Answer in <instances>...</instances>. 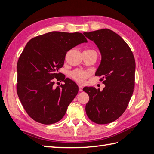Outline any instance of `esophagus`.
<instances>
[{
  "label": "esophagus",
  "mask_w": 154,
  "mask_h": 154,
  "mask_svg": "<svg viewBox=\"0 0 154 154\" xmlns=\"http://www.w3.org/2000/svg\"><path fill=\"white\" fill-rule=\"evenodd\" d=\"M78 87H79V91L82 92L83 91V87L82 85H79Z\"/></svg>",
  "instance_id": "34e87169"
}]
</instances>
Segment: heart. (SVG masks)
<instances>
[{
  "label": "heart",
  "instance_id": "heart-1",
  "mask_svg": "<svg viewBox=\"0 0 154 154\" xmlns=\"http://www.w3.org/2000/svg\"><path fill=\"white\" fill-rule=\"evenodd\" d=\"M69 75L73 80L78 82V83H83L85 82L86 79L90 76V74L87 72L83 71L82 70L76 69L70 72Z\"/></svg>",
  "mask_w": 154,
  "mask_h": 154
}]
</instances>
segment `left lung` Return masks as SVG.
<instances>
[{
    "instance_id": "8db88e82",
    "label": "left lung",
    "mask_w": 154,
    "mask_h": 154,
    "mask_svg": "<svg viewBox=\"0 0 154 154\" xmlns=\"http://www.w3.org/2000/svg\"><path fill=\"white\" fill-rule=\"evenodd\" d=\"M83 34L99 48L101 61L95 75L101 76L100 80L105 85L102 91L93 87L83 88L89 96L86 114L95 123H110L124 113L132 96L136 69L134 54L122 37L110 29Z\"/></svg>"
}]
</instances>
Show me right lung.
I'll use <instances>...</instances> for the list:
<instances>
[{"instance_id":"1","label":"right lung","mask_w":154,"mask_h":154,"mask_svg":"<svg viewBox=\"0 0 154 154\" xmlns=\"http://www.w3.org/2000/svg\"><path fill=\"white\" fill-rule=\"evenodd\" d=\"M84 42L87 40L80 32L53 31L27 43L17 62V92L27 114L35 122L53 124L66 114L78 87L69 78H63L65 84L57 87L54 82L60 80L58 72L67 51Z\"/></svg>"}]
</instances>
